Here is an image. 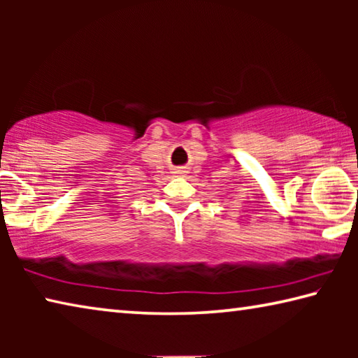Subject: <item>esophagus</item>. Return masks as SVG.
Segmentation results:
<instances>
[{
    "instance_id": "esophagus-1",
    "label": "esophagus",
    "mask_w": 358,
    "mask_h": 358,
    "mask_svg": "<svg viewBox=\"0 0 358 358\" xmlns=\"http://www.w3.org/2000/svg\"><path fill=\"white\" fill-rule=\"evenodd\" d=\"M178 172H180V171H178Z\"/></svg>"
}]
</instances>
